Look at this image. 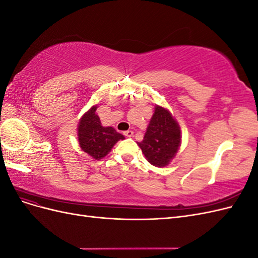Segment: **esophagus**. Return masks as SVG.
<instances>
[{"instance_id": "34e87169", "label": "esophagus", "mask_w": 258, "mask_h": 258, "mask_svg": "<svg viewBox=\"0 0 258 258\" xmlns=\"http://www.w3.org/2000/svg\"><path fill=\"white\" fill-rule=\"evenodd\" d=\"M123 135H124V137L131 138L132 136H134V132H132L131 130H128V131H124V132H123Z\"/></svg>"}]
</instances>
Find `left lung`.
<instances>
[{"instance_id":"8db88e82","label":"left lung","mask_w":258,"mask_h":258,"mask_svg":"<svg viewBox=\"0 0 258 258\" xmlns=\"http://www.w3.org/2000/svg\"><path fill=\"white\" fill-rule=\"evenodd\" d=\"M181 144V130L173 116L166 108L155 107L143 141L138 143L147 161L155 167H165L172 159Z\"/></svg>"}]
</instances>
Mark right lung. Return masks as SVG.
Returning a JSON list of instances; mask_svg holds the SVG:
<instances>
[{"label":"right lung","mask_w":258,"mask_h":258,"mask_svg":"<svg viewBox=\"0 0 258 258\" xmlns=\"http://www.w3.org/2000/svg\"><path fill=\"white\" fill-rule=\"evenodd\" d=\"M97 105L86 113L79 123V142L82 150L92 158L101 159L106 156L115 143L124 137L112 127H103L96 114Z\"/></svg>","instance_id":"add662e5"}]
</instances>
